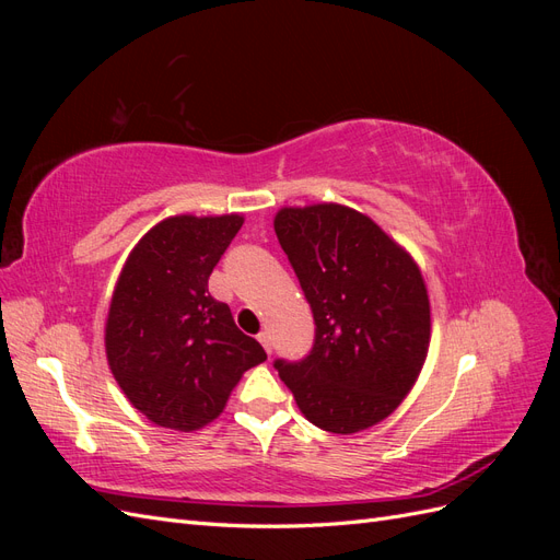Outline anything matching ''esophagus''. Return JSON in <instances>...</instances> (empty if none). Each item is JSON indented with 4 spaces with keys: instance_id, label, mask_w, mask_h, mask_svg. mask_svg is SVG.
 <instances>
[{
    "instance_id": "obj_1",
    "label": "esophagus",
    "mask_w": 560,
    "mask_h": 560,
    "mask_svg": "<svg viewBox=\"0 0 560 560\" xmlns=\"http://www.w3.org/2000/svg\"><path fill=\"white\" fill-rule=\"evenodd\" d=\"M257 338H259V343L264 346V350H266L268 354L273 352V346H270V334H268V331H261Z\"/></svg>"
}]
</instances>
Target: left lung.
<instances>
[{
    "label": "left lung",
    "instance_id": "left-lung-1",
    "mask_svg": "<svg viewBox=\"0 0 560 560\" xmlns=\"http://www.w3.org/2000/svg\"><path fill=\"white\" fill-rule=\"evenodd\" d=\"M278 243L315 319L306 358H278L313 425L352 434L393 413L430 343V301L413 259L369 217L343 206L284 208Z\"/></svg>",
    "mask_w": 560,
    "mask_h": 560
}]
</instances>
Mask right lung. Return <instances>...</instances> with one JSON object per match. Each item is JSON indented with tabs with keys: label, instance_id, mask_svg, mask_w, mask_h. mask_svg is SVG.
Instances as JSON below:
<instances>
[{
	"label": "right lung",
	"instance_id": "right-lung-1",
	"mask_svg": "<svg viewBox=\"0 0 560 560\" xmlns=\"http://www.w3.org/2000/svg\"><path fill=\"white\" fill-rule=\"evenodd\" d=\"M243 217H171L130 252L107 317V360L135 409L189 432L222 413L266 352L235 327L208 280Z\"/></svg>",
	"mask_w": 560,
	"mask_h": 560
}]
</instances>
